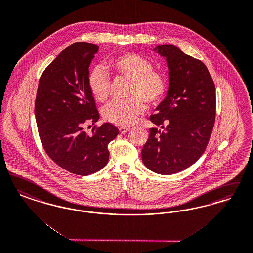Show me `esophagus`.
<instances>
[{
    "mask_svg": "<svg viewBox=\"0 0 253 253\" xmlns=\"http://www.w3.org/2000/svg\"><path fill=\"white\" fill-rule=\"evenodd\" d=\"M130 130H131V129H130V128H127V127H121V128H120V132L125 134V133H127L128 131H130Z\"/></svg>",
    "mask_w": 253,
    "mask_h": 253,
    "instance_id": "esophagus-1",
    "label": "esophagus"
}]
</instances>
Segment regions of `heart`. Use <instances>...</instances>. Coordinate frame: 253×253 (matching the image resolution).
<instances>
[{
  "label": "heart",
  "instance_id": "obj_1",
  "mask_svg": "<svg viewBox=\"0 0 253 253\" xmlns=\"http://www.w3.org/2000/svg\"><path fill=\"white\" fill-rule=\"evenodd\" d=\"M108 70L116 77L130 80L128 101H117L104 110L107 122L119 126L131 125L146 111V101L154 104L161 100L166 89V79L145 58L135 53H126L108 62ZM91 94L100 103L110 96V79L104 70L96 68L88 78Z\"/></svg>",
  "mask_w": 253,
  "mask_h": 253
}]
</instances>
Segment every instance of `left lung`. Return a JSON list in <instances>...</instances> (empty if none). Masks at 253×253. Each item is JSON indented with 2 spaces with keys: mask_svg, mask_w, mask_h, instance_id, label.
I'll return each instance as SVG.
<instances>
[{
  "mask_svg": "<svg viewBox=\"0 0 253 253\" xmlns=\"http://www.w3.org/2000/svg\"><path fill=\"white\" fill-rule=\"evenodd\" d=\"M153 51L166 58L169 86L149 120L164 130L149 129L141 156L152 172L175 174L193 165L208 146L215 122L216 89L202 61L173 44L157 45Z\"/></svg>",
  "mask_w": 253,
  "mask_h": 253,
  "instance_id": "obj_1",
  "label": "left lung"
}]
</instances>
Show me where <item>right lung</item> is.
I'll return each instance as SVG.
<instances>
[{"mask_svg": "<svg viewBox=\"0 0 253 253\" xmlns=\"http://www.w3.org/2000/svg\"><path fill=\"white\" fill-rule=\"evenodd\" d=\"M99 46L76 43L62 50L39 79L35 114L38 132L47 155L73 174L87 175L105 167L108 144L119 134L104 123L87 134L84 126L100 116L88 86L91 60Z\"/></svg>", "mask_w": 253, "mask_h": 253, "instance_id": "1", "label": "right lung"}]
</instances>
